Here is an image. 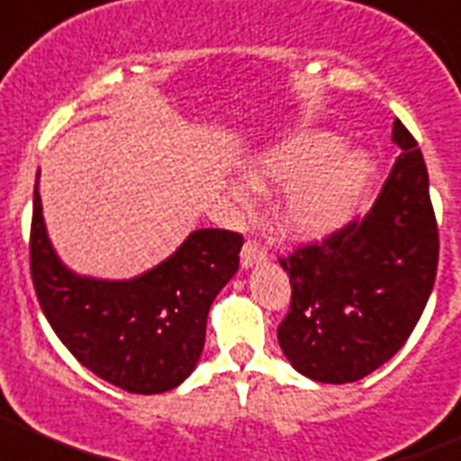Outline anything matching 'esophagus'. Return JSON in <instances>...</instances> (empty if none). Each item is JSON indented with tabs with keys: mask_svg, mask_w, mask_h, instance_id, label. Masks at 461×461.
Wrapping results in <instances>:
<instances>
[{
	"mask_svg": "<svg viewBox=\"0 0 461 461\" xmlns=\"http://www.w3.org/2000/svg\"><path fill=\"white\" fill-rule=\"evenodd\" d=\"M266 249H263L257 240H248V243L243 245V249H240V266L248 270V267L258 266V263L266 261Z\"/></svg>",
	"mask_w": 461,
	"mask_h": 461,
	"instance_id": "34e87169",
	"label": "esophagus"
}]
</instances>
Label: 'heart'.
<instances>
[{
    "mask_svg": "<svg viewBox=\"0 0 461 461\" xmlns=\"http://www.w3.org/2000/svg\"><path fill=\"white\" fill-rule=\"evenodd\" d=\"M245 185L231 186L239 204L249 207L254 194L281 189L275 221L294 240H321L354 218L369 180L372 162L363 150L342 149L338 137L308 131L279 141L245 167Z\"/></svg>",
    "mask_w": 461,
    "mask_h": 461,
    "instance_id": "heart-1",
    "label": "heart"
}]
</instances>
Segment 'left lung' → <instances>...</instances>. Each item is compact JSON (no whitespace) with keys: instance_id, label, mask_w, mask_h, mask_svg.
<instances>
[{"instance_id":"8db88e82","label":"left lung","mask_w":461,"mask_h":461,"mask_svg":"<svg viewBox=\"0 0 461 461\" xmlns=\"http://www.w3.org/2000/svg\"><path fill=\"white\" fill-rule=\"evenodd\" d=\"M399 158L363 221L279 258L290 311L276 329L285 358L320 383H354L385 365L432 293L439 231L417 140L396 119Z\"/></svg>"}]
</instances>
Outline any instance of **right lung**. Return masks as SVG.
<instances>
[{
	"label": "right lung",
	"mask_w": 461,
	"mask_h": 461,
	"mask_svg": "<svg viewBox=\"0 0 461 461\" xmlns=\"http://www.w3.org/2000/svg\"><path fill=\"white\" fill-rule=\"evenodd\" d=\"M31 221V276L44 317L76 360L131 394H162L198 365L207 315L239 270L243 236L195 230L159 266L135 279H94L58 258L40 203Z\"/></svg>",
	"instance_id": "1"
}]
</instances>
